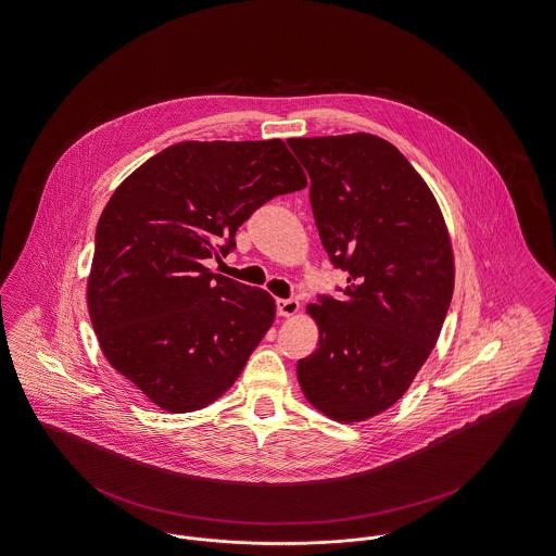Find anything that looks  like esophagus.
<instances>
[{
  "label": "esophagus",
  "instance_id": "esophagus-1",
  "mask_svg": "<svg viewBox=\"0 0 556 556\" xmlns=\"http://www.w3.org/2000/svg\"><path fill=\"white\" fill-rule=\"evenodd\" d=\"M276 307H278L280 316H295L299 312V301L296 299H278Z\"/></svg>",
  "mask_w": 556,
  "mask_h": 556
}]
</instances>
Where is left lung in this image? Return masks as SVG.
<instances>
[{
	"label": "left lung",
	"mask_w": 556,
	"mask_h": 556,
	"mask_svg": "<svg viewBox=\"0 0 556 556\" xmlns=\"http://www.w3.org/2000/svg\"><path fill=\"white\" fill-rule=\"evenodd\" d=\"M309 175L323 247L348 271L343 295L309 314L318 350L296 363L303 394L339 421L392 407L430 356L453 295L441 208L407 157L367 132L289 139Z\"/></svg>",
	"instance_id": "8db88e82"
}]
</instances>
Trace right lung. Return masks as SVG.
<instances>
[{"instance_id": "obj_1", "label": "right lung", "mask_w": 556, "mask_h": 556, "mask_svg": "<svg viewBox=\"0 0 556 556\" xmlns=\"http://www.w3.org/2000/svg\"><path fill=\"white\" fill-rule=\"evenodd\" d=\"M307 186L285 141H186L113 191L94 236L88 312L113 369L170 413L211 405L274 323L269 293L213 274L236 231Z\"/></svg>"}]
</instances>
